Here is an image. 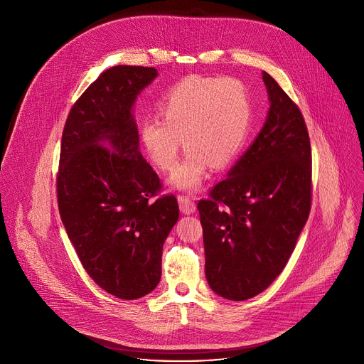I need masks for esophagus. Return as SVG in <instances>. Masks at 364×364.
I'll use <instances>...</instances> for the list:
<instances>
[{
    "label": "esophagus",
    "mask_w": 364,
    "mask_h": 364,
    "mask_svg": "<svg viewBox=\"0 0 364 364\" xmlns=\"http://www.w3.org/2000/svg\"><path fill=\"white\" fill-rule=\"evenodd\" d=\"M178 205H180L181 213L184 215H193L196 212L194 200L187 196H178Z\"/></svg>",
    "instance_id": "esophagus-1"
}]
</instances>
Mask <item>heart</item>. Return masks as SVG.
<instances>
[{
	"label": "heart",
	"instance_id": "b5f03b06",
	"mask_svg": "<svg viewBox=\"0 0 364 364\" xmlns=\"http://www.w3.org/2000/svg\"><path fill=\"white\" fill-rule=\"evenodd\" d=\"M157 111L160 117L139 121V145L148 161L167 173L178 161L183 138L186 159L170 178L177 190L194 191L212 166H230L250 131V97L240 82L228 77H186L163 95Z\"/></svg>",
	"mask_w": 364,
	"mask_h": 364
}]
</instances>
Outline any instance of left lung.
Returning <instances> with one entry per match:
<instances>
[{
  "mask_svg": "<svg viewBox=\"0 0 364 364\" xmlns=\"http://www.w3.org/2000/svg\"><path fill=\"white\" fill-rule=\"evenodd\" d=\"M269 111L262 129L197 209L212 291L245 301L285 268L311 209V145L298 107L262 72Z\"/></svg>",
  "mask_w": 364,
  "mask_h": 364,
  "instance_id": "1",
  "label": "left lung"
}]
</instances>
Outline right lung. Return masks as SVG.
Instances as JSON below:
<instances>
[{"label": "right lung", "mask_w": 364, "mask_h": 364, "mask_svg": "<svg viewBox=\"0 0 364 364\" xmlns=\"http://www.w3.org/2000/svg\"><path fill=\"white\" fill-rule=\"evenodd\" d=\"M159 76L114 66L68 117L58 174L59 212L89 277L121 299L145 296L161 279L163 246L178 220L174 196L151 201L160 178L139 152L134 105Z\"/></svg>", "instance_id": "right-lung-1"}]
</instances>
